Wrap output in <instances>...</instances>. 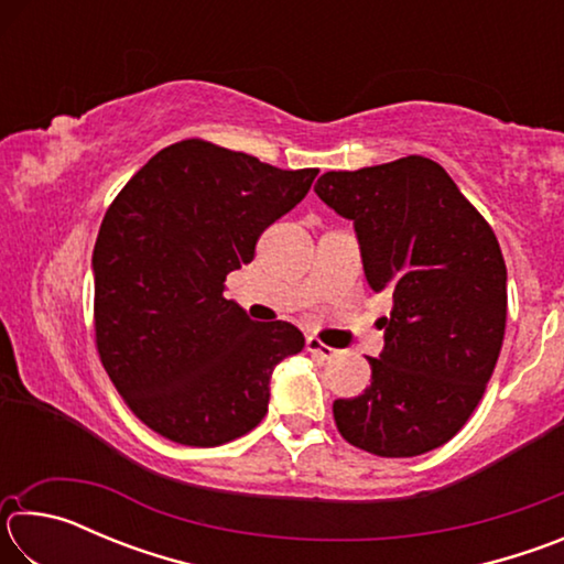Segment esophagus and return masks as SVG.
Instances as JSON below:
<instances>
[{"mask_svg":"<svg viewBox=\"0 0 564 564\" xmlns=\"http://www.w3.org/2000/svg\"><path fill=\"white\" fill-rule=\"evenodd\" d=\"M305 348H308L313 356H318V358H323V360H330L333 356H336V348H330V346H326V343H321L318 338H308L305 340Z\"/></svg>","mask_w":564,"mask_h":564,"instance_id":"1","label":"esophagus"}]
</instances>
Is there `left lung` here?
<instances>
[{
	"label": "left lung",
	"mask_w": 564,
	"mask_h": 564,
	"mask_svg": "<svg viewBox=\"0 0 564 564\" xmlns=\"http://www.w3.org/2000/svg\"><path fill=\"white\" fill-rule=\"evenodd\" d=\"M316 194L352 221L370 289L393 293L370 386L333 403L338 431L380 457L435 451L473 415L500 356L508 271L498 238L425 156L328 171Z\"/></svg>",
	"instance_id": "obj_1"
}]
</instances>
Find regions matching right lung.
I'll return each mask as SVG.
<instances>
[{
	"mask_svg": "<svg viewBox=\"0 0 564 564\" xmlns=\"http://www.w3.org/2000/svg\"><path fill=\"white\" fill-rule=\"evenodd\" d=\"M318 169L283 171L202 139L161 149L104 216L91 256L104 368L133 415L181 445L214 447L261 423L271 376L305 346L285 321L226 301L265 226Z\"/></svg>",
	"mask_w": 564,
	"mask_h": 564,
	"instance_id": "right-lung-1",
	"label": "right lung"
}]
</instances>
